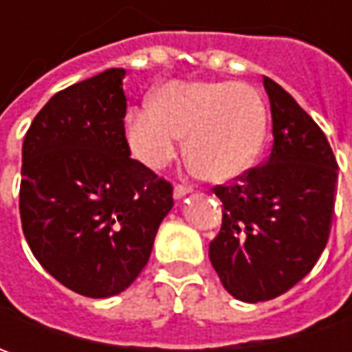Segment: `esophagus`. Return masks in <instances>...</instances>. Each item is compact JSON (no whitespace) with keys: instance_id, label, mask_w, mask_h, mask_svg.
Masks as SVG:
<instances>
[{"instance_id":"obj_1","label":"esophagus","mask_w":352,"mask_h":352,"mask_svg":"<svg viewBox=\"0 0 352 352\" xmlns=\"http://www.w3.org/2000/svg\"><path fill=\"white\" fill-rule=\"evenodd\" d=\"M174 199H182V197H186L188 194H192V188L190 186H174Z\"/></svg>"}]
</instances>
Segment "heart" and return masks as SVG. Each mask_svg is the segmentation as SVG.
Instances as JSON below:
<instances>
[{"mask_svg":"<svg viewBox=\"0 0 352 352\" xmlns=\"http://www.w3.org/2000/svg\"><path fill=\"white\" fill-rule=\"evenodd\" d=\"M266 105L245 82L174 80L156 89L155 105L127 116L131 153L148 168L166 166L182 144L186 156L208 180L231 182L261 155L266 137Z\"/></svg>","mask_w":352,"mask_h":352,"instance_id":"1","label":"heart"}]
</instances>
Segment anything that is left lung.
<instances>
[{"label": "left lung", "mask_w": 352, "mask_h": 352, "mask_svg": "<svg viewBox=\"0 0 352 352\" xmlns=\"http://www.w3.org/2000/svg\"><path fill=\"white\" fill-rule=\"evenodd\" d=\"M272 111L266 164L217 186L223 223L210 261L233 298L256 304L294 288L316 266L331 231L337 160L318 123L274 80L263 78Z\"/></svg>", "instance_id": "left-lung-1"}]
</instances>
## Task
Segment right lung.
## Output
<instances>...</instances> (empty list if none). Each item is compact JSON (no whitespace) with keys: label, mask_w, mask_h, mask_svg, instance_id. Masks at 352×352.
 <instances>
[{"label":"right lung","mask_w":352,"mask_h":352,"mask_svg":"<svg viewBox=\"0 0 352 352\" xmlns=\"http://www.w3.org/2000/svg\"><path fill=\"white\" fill-rule=\"evenodd\" d=\"M125 68L54 94L23 141L19 211L34 258L62 286L111 298L148 263L172 186L125 139Z\"/></svg>","instance_id":"obj_1"}]
</instances>
